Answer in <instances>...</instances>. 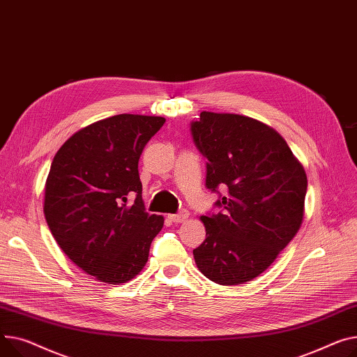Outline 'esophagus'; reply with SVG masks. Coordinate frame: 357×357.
Masks as SVG:
<instances>
[{
	"instance_id": "34e87169",
	"label": "esophagus",
	"mask_w": 357,
	"mask_h": 357,
	"mask_svg": "<svg viewBox=\"0 0 357 357\" xmlns=\"http://www.w3.org/2000/svg\"><path fill=\"white\" fill-rule=\"evenodd\" d=\"M168 218H169L172 222H176V224L185 222V221L189 218V212H188V211H181L179 213H172V215H169Z\"/></svg>"
}]
</instances>
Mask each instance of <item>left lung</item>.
<instances>
[{"mask_svg":"<svg viewBox=\"0 0 357 357\" xmlns=\"http://www.w3.org/2000/svg\"><path fill=\"white\" fill-rule=\"evenodd\" d=\"M206 158V188H227L224 212L199 220L205 241L194 250L199 271L221 286L264 273L298 232L307 175L284 137L257 119L201 112L191 125Z\"/></svg>","mask_w":357,"mask_h":357,"instance_id":"obj_1","label":"left lung"}]
</instances>
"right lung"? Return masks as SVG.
Returning <instances> with one entry per match:
<instances>
[{
  "mask_svg": "<svg viewBox=\"0 0 357 357\" xmlns=\"http://www.w3.org/2000/svg\"><path fill=\"white\" fill-rule=\"evenodd\" d=\"M165 117L116 114L82 128L57 151L44 188V217L63 252L100 282L135 278L163 227L142 199L137 163ZM137 194L129 206L127 197Z\"/></svg>",
  "mask_w": 357,
  "mask_h": 357,
  "instance_id": "1",
  "label": "right lung"
}]
</instances>
